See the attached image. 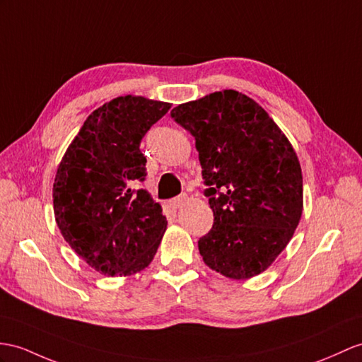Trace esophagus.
I'll return each mask as SVG.
<instances>
[{"label": "esophagus", "instance_id": "1", "mask_svg": "<svg viewBox=\"0 0 362 362\" xmlns=\"http://www.w3.org/2000/svg\"><path fill=\"white\" fill-rule=\"evenodd\" d=\"M186 201H187V195H186V193H182V195L176 197V198H173V199L170 201V207H173V209H180L181 206L186 204Z\"/></svg>", "mask_w": 362, "mask_h": 362}]
</instances>
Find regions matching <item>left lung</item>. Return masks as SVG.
<instances>
[{
  "mask_svg": "<svg viewBox=\"0 0 362 362\" xmlns=\"http://www.w3.org/2000/svg\"><path fill=\"white\" fill-rule=\"evenodd\" d=\"M172 118L195 138L214 226L199 238L207 266L230 279L259 275L292 240L303 214V173L286 135L236 90L180 104Z\"/></svg>",
  "mask_w": 362,
  "mask_h": 362,
  "instance_id": "8db88e82",
  "label": "left lung"
}]
</instances>
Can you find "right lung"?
Masks as SVG:
<instances>
[{"mask_svg":"<svg viewBox=\"0 0 362 362\" xmlns=\"http://www.w3.org/2000/svg\"><path fill=\"white\" fill-rule=\"evenodd\" d=\"M170 104L118 96L84 121L54 182L55 219L92 269L130 276L152 262L167 227L163 209L135 184L146 178L139 144Z\"/></svg>","mask_w":362,"mask_h":362,"instance_id":"obj_1","label":"right lung"}]
</instances>
